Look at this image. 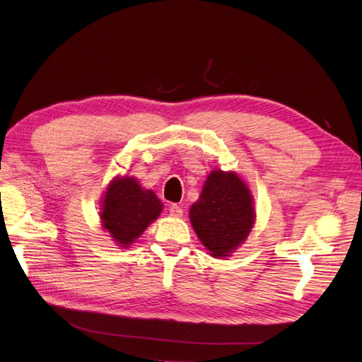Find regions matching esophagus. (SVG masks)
<instances>
[{
	"label": "esophagus",
	"instance_id": "esophagus-1",
	"mask_svg": "<svg viewBox=\"0 0 362 362\" xmlns=\"http://www.w3.org/2000/svg\"><path fill=\"white\" fill-rule=\"evenodd\" d=\"M169 213H170V216H173V217H181V216H182V208H181L180 205H177V204H172V205L169 206Z\"/></svg>",
	"mask_w": 362,
	"mask_h": 362
}]
</instances>
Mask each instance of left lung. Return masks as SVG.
<instances>
[{"instance_id": "left-lung-1", "label": "left lung", "mask_w": 362, "mask_h": 362, "mask_svg": "<svg viewBox=\"0 0 362 362\" xmlns=\"http://www.w3.org/2000/svg\"><path fill=\"white\" fill-rule=\"evenodd\" d=\"M190 222L214 258L229 257L255 223L254 198L235 172L211 170L199 199L190 206Z\"/></svg>"}]
</instances>
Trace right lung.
Segmentation results:
<instances>
[{
    "mask_svg": "<svg viewBox=\"0 0 362 362\" xmlns=\"http://www.w3.org/2000/svg\"><path fill=\"white\" fill-rule=\"evenodd\" d=\"M163 204L152 190L141 189L134 177H116L101 202V223L115 242L128 247L160 216Z\"/></svg>",
    "mask_w": 362,
    "mask_h": 362,
    "instance_id": "obj_1",
    "label": "right lung"
}]
</instances>
